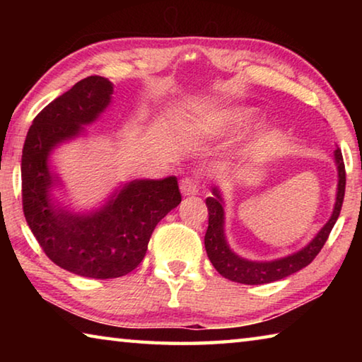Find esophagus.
Segmentation results:
<instances>
[{"label": "esophagus", "mask_w": 362, "mask_h": 362, "mask_svg": "<svg viewBox=\"0 0 362 362\" xmlns=\"http://www.w3.org/2000/svg\"><path fill=\"white\" fill-rule=\"evenodd\" d=\"M180 192L183 196H192L199 192V182L194 177H185L180 180Z\"/></svg>", "instance_id": "esophagus-1"}]
</instances>
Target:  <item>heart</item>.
Returning <instances> with one entry per match:
<instances>
[{"instance_id": "b5f03b06", "label": "heart", "mask_w": 362, "mask_h": 362, "mask_svg": "<svg viewBox=\"0 0 362 362\" xmlns=\"http://www.w3.org/2000/svg\"><path fill=\"white\" fill-rule=\"evenodd\" d=\"M250 118H252V110H246V108H233V110H228L226 113H223L222 116L225 124L233 126V127L244 124V122L249 121Z\"/></svg>"}]
</instances>
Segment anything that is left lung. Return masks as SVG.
Instances as JSON below:
<instances>
[{
    "label": "left lung",
    "instance_id": "8db88e82",
    "mask_svg": "<svg viewBox=\"0 0 362 362\" xmlns=\"http://www.w3.org/2000/svg\"><path fill=\"white\" fill-rule=\"evenodd\" d=\"M337 170H339V185H337V198L332 216L327 220V223L322 226L320 233L306 244L298 252L291 254L283 259L272 262H252L243 259L238 254L233 252L225 238V211H223V198L217 187L212 188V194L206 199L207 211H209V226H207L204 236V246L207 257H209L214 268L222 274L223 278L235 281L241 284H267L273 281H279L286 276L297 273L298 269L305 268L315 260V257L321 252L324 244L332 231L337 218L340 216L343 198H345V164H343L341 151L337 148L334 151Z\"/></svg>",
    "mask_w": 362,
    "mask_h": 362
}]
</instances>
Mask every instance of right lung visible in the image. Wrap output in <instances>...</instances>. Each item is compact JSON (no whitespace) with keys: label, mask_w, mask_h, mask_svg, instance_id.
Here are the masks:
<instances>
[{"label":"right lung","mask_w":362,"mask_h":362,"mask_svg":"<svg viewBox=\"0 0 362 362\" xmlns=\"http://www.w3.org/2000/svg\"><path fill=\"white\" fill-rule=\"evenodd\" d=\"M113 84L88 76L36 115L22 151V204L30 230L46 255L79 276H124L144 260L151 233L180 204L175 177L132 180L100 209L75 214L52 196L62 180L49 164L52 150L81 136L112 102Z\"/></svg>","instance_id":"right-lung-1"}]
</instances>
